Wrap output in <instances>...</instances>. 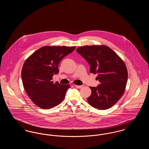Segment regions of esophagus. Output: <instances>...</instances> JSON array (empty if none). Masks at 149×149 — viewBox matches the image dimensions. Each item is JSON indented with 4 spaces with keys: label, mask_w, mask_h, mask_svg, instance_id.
Segmentation results:
<instances>
[{
    "label": "esophagus",
    "mask_w": 149,
    "mask_h": 149,
    "mask_svg": "<svg viewBox=\"0 0 149 149\" xmlns=\"http://www.w3.org/2000/svg\"><path fill=\"white\" fill-rule=\"evenodd\" d=\"M83 86V85H75V87L77 88H81Z\"/></svg>",
    "instance_id": "1"
}]
</instances>
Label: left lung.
Wrapping results in <instances>:
<instances>
[{"instance_id": "obj_1", "label": "left lung", "mask_w": 149, "mask_h": 149, "mask_svg": "<svg viewBox=\"0 0 149 149\" xmlns=\"http://www.w3.org/2000/svg\"><path fill=\"white\" fill-rule=\"evenodd\" d=\"M77 52L90 65V72L98 74L96 87L90 86L92 94L88 103L99 109H107L120 99L125 91L127 70L118 55L105 45L85 46L77 48Z\"/></svg>"}]
</instances>
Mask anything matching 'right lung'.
I'll return each instance as SVG.
<instances>
[{
	"mask_svg": "<svg viewBox=\"0 0 149 149\" xmlns=\"http://www.w3.org/2000/svg\"><path fill=\"white\" fill-rule=\"evenodd\" d=\"M75 46H44L29 57L23 65V85L30 99L37 106L50 109L64 100L69 84L54 83L52 77L58 73L61 60Z\"/></svg>",
	"mask_w": 149,
	"mask_h": 149,
	"instance_id": "obj_1",
	"label": "right lung"
}]
</instances>
